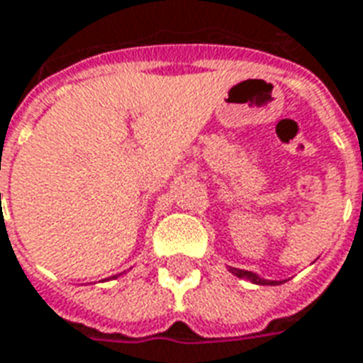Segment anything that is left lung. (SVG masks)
Instances as JSON below:
<instances>
[{
    "mask_svg": "<svg viewBox=\"0 0 363 363\" xmlns=\"http://www.w3.org/2000/svg\"><path fill=\"white\" fill-rule=\"evenodd\" d=\"M229 271L233 273V275H236V277L246 279V281H250V283H254V284H281V283H284V281H269V279H262L259 275H256V273H252V271H246V269H236V267H230Z\"/></svg>",
    "mask_w": 363,
    "mask_h": 363,
    "instance_id": "left-lung-1",
    "label": "left lung"
}]
</instances>
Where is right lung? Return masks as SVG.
I'll return each instance as SVG.
<instances>
[{
	"label": "right lung",
	"mask_w": 363,
	"mask_h": 363,
	"mask_svg": "<svg viewBox=\"0 0 363 363\" xmlns=\"http://www.w3.org/2000/svg\"><path fill=\"white\" fill-rule=\"evenodd\" d=\"M117 277H119V275H113V277H109V279H117ZM106 281H107V279H106Z\"/></svg>",
	"instance_id": "1"
}]
</instances>
